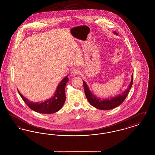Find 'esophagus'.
Returning <instances> with one entry per match:
<instances>
[{
	"label": "esophagus",
	"instance_id": "obj_1",
	"mask_svg": "<svg viewBox=\"0 0 155 155\" xmlns=\"http://www.w3.org/2000/svg\"><path fill=\"white\" fill-rule=\"evenodd\" d=\"M80 73V68H75L71 71V74L73 75H77Z\"/></svg>",
	"mask_w": 155,
	"mask_h": 155
}]
</instances>
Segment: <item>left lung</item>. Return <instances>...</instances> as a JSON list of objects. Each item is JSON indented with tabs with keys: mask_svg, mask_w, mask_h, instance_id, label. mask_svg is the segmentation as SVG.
<instances>
[{
	"mask_svg": "<svg viewBox=\"0 0 155 155\" xmlns=\"http://www.w3.org/2000/svg\"><path fill=\"white\" fill-rule=\"evenodd\" d=\"M113 32L117 35H118L117 33L115 31H113ZM133 74L131 75V80L128 87L124 92H123L121 94H118L117 95H116L114 97H111L107 99H101L94 95L90 91L89 87L85 82V81H83V84L84 87L85 94L87 98V100L88 101L89 103L96 109L103 110H107L117 107L124 102V101L128 95V94L130 89L131 88V87L133 85Z\"/></svg>",
	"mask_w": 155,
	"mask_h": 155,
	"instance_id": "obj_1",
	"label": "left lung"
}]
</instances>
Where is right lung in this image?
Segmentation results:
<instances>
[{
  "label": "right lung",
  "instance_id": "obj_1",
  "mask_svg": "<svg viewBox=\"0 0 155 155\" xmlns=\"http://www.w3.org/2000/svg\"><path fill=\"white\" fill-rule=\"evenodd\" d=\"M68 81V78L67 75L60 81L53 96L49 99L45 101L44 102H31L23 96L19 91L17 90L22 100L31 109L40 113L52 114L60 110L65 102V87Z\"/></svg>",
  "mask_w": 155,
  "mask_h": 155
}]
</instances>
